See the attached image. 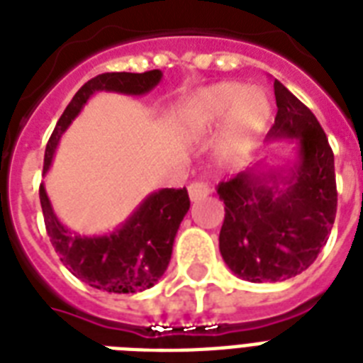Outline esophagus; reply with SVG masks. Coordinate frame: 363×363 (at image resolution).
<instances>
[{
	"instance_id": "1",
	"label": "esophagus",
	"mask_w": 363,
	"mask_h": 363,
	"mask_svg": "<svg viewBox=\"0 0 363 363\" xmlns=\"http://www.w3.org/2000/svg\"><path fill=\"white\" fill-rule=\"evenodd\" d=\"M211 194V186L205 181H194L190 182V186H188V196L192 201H198L201 198H207Z\"/></svg>"
}]
</instances>
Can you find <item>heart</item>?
<instances>
[{
    "label": "heart",
    "mask_w": 363,
    "mask_h": 363,
    "mask_svg": "<svg viewBox=\"0 0 363 363\" xmlns=\"http://www.w3.org/2000/svg\"><path fill=\"white\" fill-rule=\"evenodd\" d=\"M271 111V99L264 90L247 88L239 82H220L194 99L188 109V122L194 128H207L228 116L230 143L241 147L264 130Z\"/></svg>",
    "instance_id": "1"
}]
</instances>
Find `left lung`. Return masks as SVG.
<instances>
[{"instance_id":"obj_1","label":"left lung","mask_w":363,"mask_h":363,"mask_svg":"<svg viewBox=\"0 0 363 363\" xmlns=\"http://www.w3.org/2000/svg\"><path fill=\"white\" fill-rule=\"evenodd\" d=\"M269 139L298 145L290 167L247 169L222 181L220 254L238 277L250 282L286 281L305 271L326 245L337 213L333 152L316 116L279 81Z\"/></svg>"}]
</instances>
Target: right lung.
Listing matches in <instances>:
<instances>
[{
    "label": "right lung",
    "mask_w": 363,
    "mask_h": 363,
    "mask_svg": "<svg viewBox=\"0 0 363 363\" xmlns=\"http://www.w3.org/2000/svg\"><path fill=\"white\" fill-rule=\"evenodd\" d=\"M160 79L162 71L152 69L145 73H101L84 82L48 139L43 173L50 167L60 137L92 94L105 90L143 96L150 92ZM39 199L48 238L65 267L90 286L115 294L143 292L160 281L169 265L177 230L190 209L186 188H164L150 194L118 230L109 235L84 238L71 233L58 220L43 184L39 186Z\"/></svg>",
    "instance_id": "right-lung-1"
}]
</instances>
